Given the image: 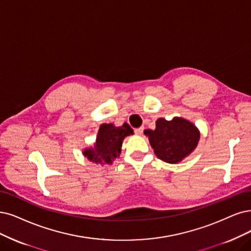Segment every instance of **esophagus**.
<instances>
[{"instance_id":"34e87169","label":"esophagus","mask_w":251,"mask_h":251,"mask_svg":"<svg viewBox=\"0 0 251 251\" xmlns=\"http://www.w3.org/2000/svg\"><path fill=\"white\" fill-rule=\"evenodd\" d=\"M143 131H144V127H140V128L134 129V132H135V134H137V135H141V134L143 133Z\"/></svg>"}]
</instances>
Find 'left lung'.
I'll return each instance as SVG.
<instances>
[{
	"instance_id": "obj_1",
	"label": "left lung",
	"mask_w": 251,
	"mask_h": 251,
	"mask_svg": "<svg viewBox=\"0 0 251 251\" xmlns=\"http://www.w3.org/2000/svg\"><path fill=\"white\" fill-rule=\"evenodd\" d=\"M155 155L164 162L176 164L189 156L200 142L201 133L190 121L175 117L171 121L159 118L154 130H145Z\"/></svg>"
}]
</instances>
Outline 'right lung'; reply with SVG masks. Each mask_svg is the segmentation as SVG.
<instances>
[{
  "mask_svg": "<svg viewBox=\"0 0 251 251\" xmlns=\"http://www.w3.org/2000/svg\"><path fill=\"white\" fill-rule=\"evenodd\" d=\"M131 134L133 130L127 123L119 127L113 123H103L99 127L94 146L86 148L82 154L91 162L110 165L120 156L124 138Z\"/></svg>",
  "mask_w": 251,
  "mask_h": 251,
  "instance_id": "1",
  "label": "right lung"
}]
</instances>
